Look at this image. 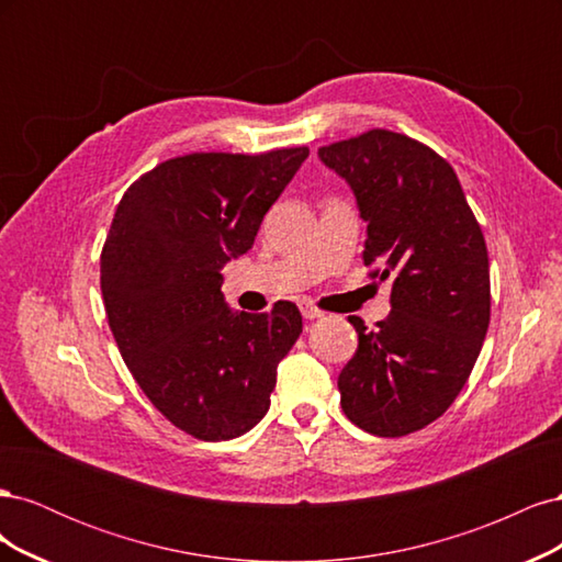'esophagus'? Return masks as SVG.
Wrapping results in <instances>:
<instances>
[{
	"label": "esophagus",
	"instance_id": "esophagus-1",
	"mask_svg": "<svg viewBox=\"0 0 562 562\" xmlns=\"http://www.w3.org/2000/svg\"><path fill=\"white\" fill-rule=\"evenodd\" d=\"M300 312H302L304 318H310V321L323 316V312L316 307V304H314L312 300H302V302H300Z\"/></svg>",
	"mask_w": 562,
	"mask_h": 562
}]
</instances>
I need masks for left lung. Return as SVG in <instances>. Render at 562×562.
I'll use <instances>...</instances> for the list:
<instances>
[{
  "label": "left lung",
  "mask_w": 562,
  "mask_h": 562,
  "mask_svg": "<svg viewBox=\"0 0 562 562\" xmlns=\"http://www.w3.org/2000/svg\"><path fill=\"white\" fill-rule=\"evenodd\" d=\"M368 223L370 277L394 281L391 314L368 330L349 316L359 347L337 378L356 427L382 438L419 431L467 384L490 326V265L452 166L403 133L372 128L323 145Z\"/></svg>",
  "instance_id": "8db88e82"
}]
</instances>
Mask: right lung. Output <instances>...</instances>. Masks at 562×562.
Segmentation results:
<instances>
[{
	"mask_svg": "<svg viewBox=\"0 0 562 562\" xmlns=\"http://www.w3.org/2000/svg\"><path fill=\"white\" fill-rule=\"evenodd\" d=\"M310 147L192 151L135 180L100 252L110 330L157 411L199 440L250 431L302 333L293 302L234 314L223 269L244 255Z\"/></svg>",
	"mask_w": 562,
	"mask_h": 562,
	"instance_id": "obj_1",
	"label": "right lung"
}]
</instances>
